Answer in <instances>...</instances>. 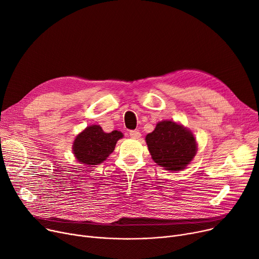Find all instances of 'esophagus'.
I'll list each match as a JSON object with an SVG mask.
<instances>
[{"mask_svg": "<svg viewBox=\"0 0 259 259\" xmlns=\"http://www.w3.org/2000/svg\"><path fill=\"white\" fill-rule=\"evenodd\" d=\"M129 135H130V137H131L132 139L138 140V139L141 138V132H140L139 130H131V131L129 132Z\"/></svg>", "mask_w": 259, "mask_h": 259, "instance_id": "obj_1", "label": "esophagus"}]
</instances>
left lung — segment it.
Segmentation results:
<instances>
[{"label": "left lung", "mask_w": 259, "mask_h": 259, "mask_svg": "<svg viewBox=\"0 0 259 259\" xmlns=\"http://www.w3.org/2000/svg\"><path fill=\"white\" fill-rule=\"evenodd\" d=\"M146 143L152 159L170 171L185 169L197 151L192 132L172 120L157 122L155 129L147 134Z\"/></svg>", "instance_id": "left-lung-1"}]
</instances>
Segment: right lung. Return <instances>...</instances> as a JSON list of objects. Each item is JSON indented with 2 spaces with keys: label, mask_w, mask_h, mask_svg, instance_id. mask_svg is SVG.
Returning a JSON list of instances; mask_svg holds the SVG:
<instances>
[{
  "label": "right lung",
  "mask_w": 259,
  "mask_h": 259,
  "mask_svg": "<svg viewBox=\"0 0 259 259\" xmlns=\"http://www.w3.org/2000/svg\"><path fill=\"white\" fill-rule=\"evenodd\" d=\"M124 135L114 130L110 133L103 131L99 125H92L81 131L75 138L72 151L78 162L86 166L102 164L110 155L119 139Z\"/></svg>",
  "instance_id": "1"
}]
</instances>
